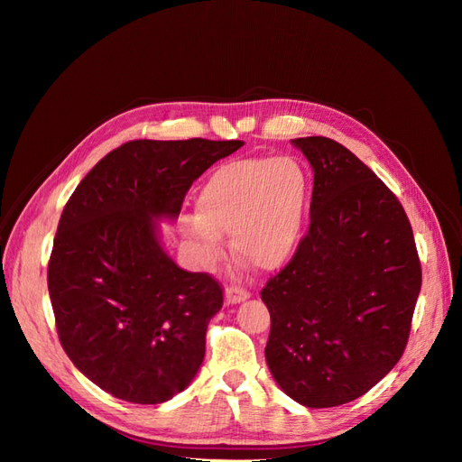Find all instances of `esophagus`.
Segmentation results:
<instances>
[{"label":"esophagus","instance_id":"esophagus-1","mask_svg":"<svg viewBox=\"0 0 462 462\" xmlns=\"http://www.w3.org/2000/svg\"><path fill=\"white\" fill-rule=\"evenodd\" d=\"M248 297H250V291L245 289V287L227 285V289H226V300L229 304H236V302H241V300H245Z\"/></svg>","mask_w":462,"mask_h":462}]
</instances>
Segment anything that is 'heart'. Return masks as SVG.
<instances>
[{"label": "heart", "mask_w": 462, "mask_h": 462, "mask_svg": "<svg viewBox=\"0 0 462 462\" xmlns=\"http://www.w3.org/2000/svg\"><path fill=\"white\" fill-rule=\"evenodd\" d=\"M309 190V175L292 158L226 163L204 180L185 233L209 262L223 253L221 233H231L236 253L262 270H279L299 248Z\"/></svg>", "instance_id": "b5f03b06"}]
</instances>
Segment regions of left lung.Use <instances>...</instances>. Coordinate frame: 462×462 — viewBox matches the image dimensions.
<instances>
[{
  "label": "left lung",
  "mask_w": 462,
  "mask_h": 462,
  "mask_svg": "<svg viewBox=\"0 0 462 462\" xmlns=\"http://www.w3.org/2000/svg\"><path fill=\"white\" fill-rule=\"evenodd\" d=\"M295 146L314 170L310 226L260 291L265 360L289 397L328 409L365 395L402 356L422 265L402 204L366 163L326 136Z\"/></svg>",
  "instance_id": "obj_1"
}]
</instances>
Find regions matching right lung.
<instances>
[{
    "mask_svg": "<svg viewBox=\"0 0 462 462\" xmlns=\"http://www.w3.org/2000/svg\"><path fill=\"white\" fill-rule=\"evenodd\" d=\"M243 144L125 143L67 200L48 262L55 328L73 365L114 397L165 402L197 375L223 287L180 270L153 217H177L194 180Z\"/></svg>",
    "mask_w": 462,
    "mask_h": 462,
    "instance_id": "1",
    "label": "right lung"
}]
</instances>
